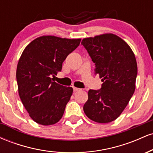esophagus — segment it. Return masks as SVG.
<instances>
[{
    "mask_svg": "<svg viewBox=\"0 0 153 153\" xmlns=\"http://www.w3.org/2000/svg\"><path fill=\"white\" fill-rule=\"evenodd\" d=\"M80 90H81V89L78 88L73 87V91H80Z\"/></svg>",
    "mask_w": 153,
    "mask_h": 153,
    "instance_id": "obj_1",
    "label": "esophagus"
}]
</instances>
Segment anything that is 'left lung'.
Instances as JSON below:
<instances>
[{"mask_svg": "<svg viewBox=\"0 0 153 153\" xmlns=\"http://www.w3.org/2000/svg\"><path fill=\"white\" fill-rule=\"evenodd\" d=\"M81 44L96 65L95 74L103 82L100 90L88 91L84 112L94 122H111L120 116L134 94L135 55L125 41L111 33L84 38Z\"/></svg>", "mask_w": 153, "mask_h": 153, "instance_id": "obj_1", "label": "left lung"}]
</instances>
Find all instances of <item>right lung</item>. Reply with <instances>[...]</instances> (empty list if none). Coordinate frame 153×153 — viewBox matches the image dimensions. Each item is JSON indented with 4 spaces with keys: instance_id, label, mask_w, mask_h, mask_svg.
Instances as JSON below:
<instances>
[{
    "instance_id": "1",
    "label": "right lung",
    "mask_w": 153,
    "mask_h": 153,
    "mask_svg": "<svg viewBox=\"0 0 153 153\" xmlns=\"http://www.w3.org/2000/svg\"><path fill=\"white\" fill-rule=\"evenodd\" d=\"M80 39L42 36L23 51L16 69L21 101L35 122L52 125L60 120L73 94V88L53 81L62 62L80 45Z\"/></svg>"
}]
</instances>
